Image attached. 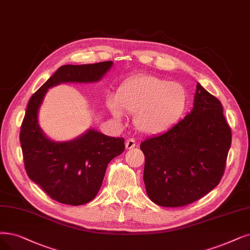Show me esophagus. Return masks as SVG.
<instances>
[{
  "label": "esophagus",
  "mask_w": 250,
  "mask_h": 250,
  "mask_svg": "<svg viewBox=\"0 0 250 250\" xmlns=\"http://www.w3.org/2000/svg\"><path fill=\"white\" fill-rule=\"evenodd\" d=\"M135 141L133 138H128L127 141H126V143H125V146H126V148L127 149H131V148H133L134 146H135Z\"/></svg>",
  "instance_id": "34e87169"
}]
</instances>
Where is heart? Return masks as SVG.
Instances as JSON below:
<instances>
[{
    "label": "heart",
    "instance_id": "b5f03b06",
    "mask_svg": "<svg viewBox=\"0 0 250 250\" xmlns=\"http://www.w3.org/2000/svg\"><path fill=\"white\" fill-rule=\"evenodd\" d=\"M188 92L179 83L152 75L127 79L118 88L115 101L107 105L113 116L121 120L123 112L134 114L133 123L146 134L161 133L175 124L188 104Z\"/></svg>",
    "mask_w": 250,
    "mask_h": 250
}]
</instances>
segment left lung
Wrapping results in <instances>:
<instances>
[{"label": "left lung", "instance_id": "left-lung-1", "mask_svg": "<svg viewBox=\"0 0 250 250\" xmlns=\"http://www.w3.org/2000/svg\"><path fill=\"white\" fill-rule=\"evenodd\" d=\"M218 99L197 84L194 107L167 131L141 144L146 194L157 205L182 207L219 184L232 132Z\"/></svg>", "mask_w": 250, "mask_h": 250}]
</instances>
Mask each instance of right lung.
<instances>
[{
	"instance_id": "right-lung-1",
	"label": "right lung",
	"mask_w": 250,
	"mask_h": 250,
	"mask_svg": "<svg viewBox=\"0 0 250 250\" xmlns=\"http://www.w3.org/2000/svg\"><path fill=\"white\" fill-rule=\"evenodd\" d=\"M112 64V62H103L62 65L28 102L19 134L24 168L28 177L59 203L78 206L93 200L107 164L124 152L125 141L90 129L75 141L52 142L38 124L39 107L48 88L63 82H97Z\"/></svg>"
}]
</instances>
